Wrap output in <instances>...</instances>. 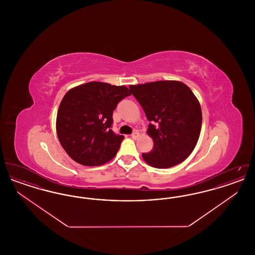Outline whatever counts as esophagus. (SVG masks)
I'll return each mask as SVG.
<instances>
[{"instance_id": "1", "label": "esophagus", "mask_w": 255, "mask_h": 255, "mask_svg": "<svg viewBox=\"0 0 255 255\" xmlns=\"http://www.w3.org/2000/svg\"><path fill=\"white\" fill-rule=\"evenodd\" d=\"M138 135H139V133L136 132V131H134V132L131 134V137H132L133 139H136V138L138 137Z\"/></svg>"}]
</instances>
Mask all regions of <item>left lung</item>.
Segmentation results:
<instances>
[{"mask_svg":"<svg viewBox=\"0 0 255 255\" xmlns=\"http://www.w3.org/2000/svg\"><path fill=\"white\" fill-rule=\"evenodd\" d=\"M150 122L147 133L154 147L142 154L155 168H169L187 158L198 142L202 110L189 87L180 81H157L130 85Z\"/></svg>","mask_w":255,"mask_h":255,"instance_id":"1","label":"left lung"}]
</instances>
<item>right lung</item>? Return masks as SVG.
I'll use <instances>...</instances> for the list:
<instances>
[{
  "instance_id": "right-lung-1",
  "label": "right lung",
  "mask_w": 255,
  "mask_h": 255,
  "mask_svg": "<svg viewBox=\"0 0 255 255\" xmlns=\"http://www.w3.org/2000/svg\"><path fill=\"white\" fill-rule=\"evenodd\" d=\"M130 95L125 86L93 81L74 87L64 96L57 112L56 132L73 160L98 166L117 155L124 136L111 129L113 112Z\"/></svg>"
}]
</instances>
